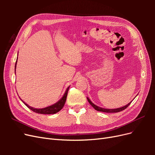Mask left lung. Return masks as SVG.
I'll use <instances>...</instances> for the list:
<instances>
[{
  "instance_id": "1",
  "label": "left lung",
  "mask_w": 155,
  "mask_h": 155,
  "mask_svg": "<svg viewBox=\"0 0 155 155\" xmlns=\"http://www.w3.org/2000/svg\"><path fill=\"white\" fill-rule=\"evenodd\" d=\"M87 100L89 102V104H90L93 108H94V109L97 110V111H100V112H120L121 110H123L124 109H125L130 104L132 101H131L130 103H129L128 104H127L126 105L124 106V107H119V108H117V109H105V108H102L100 107H98L97 105H96L94 104H93V103L91 101V100L89 99V98L87 97Z\"/></svg>"
}]
</instances>
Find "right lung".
<instances>
[{
  "label": "right lung",
  "instance_id": "right-lung-1",
  "mask_svg": "<svg viewBox=\"0 0 155 155\" xmlns=\"http://www.w3.org/2000/svg\"><path fill=\"white\" fill-rule=\"evenodd\" d=\"M17 59L16 61V63H15V68L16 70V66H17ZM70 86L67 88L66 91H65L64 94H63V97L61 98V99L58 101L56 102L55 104L48 106L45 108H42V109H36V108H34L32 107L29 106L28 104H26L25 101H23L21 98L20 100L24 103V104L29 108L30 110H31L32 111H34L36 113H39V114H55L58 112L59 111H60L63 109V107L64 105L65 101H66L67 100V94H68V89H69Z\"/></svg>",
  "mask_w": 155,
  "mask_h": 155
}]
</instances>
